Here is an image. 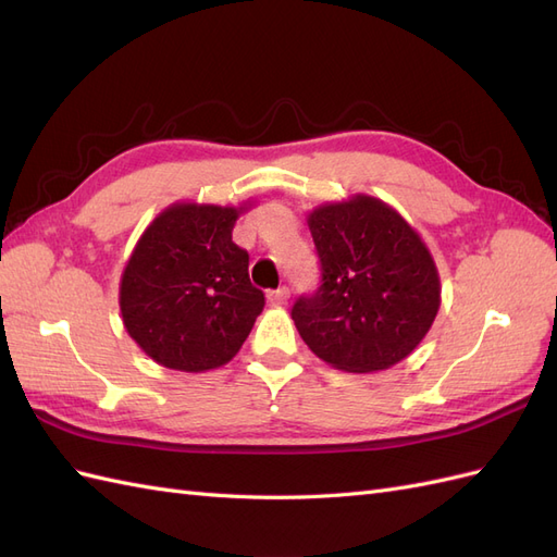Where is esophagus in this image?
Segmentation results:
<instances>
[{"instance_id":"34e87169","label":"esophagus","mask_w":557,"mask_h":557,"mask_svg":"<svg viewBox=\"0 0 557 557\" xmlns=\"http://www.w3.org/2000/svg\"><path fill=\"white\" fill-rule=\"evenodd\" d=\"M288 297H290V290L285 288V285H281V288H276V290H269L267 293V301L272 307H281V305H285V301H288Z\"/></svg>"}]
</instances>
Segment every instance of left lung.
Listing matches in <instances>:
<instances>
[{
    "label": "left lung",
    "mask_w": 557,
    "mask_h": 557,
    "mask_svg": "<svg viewBox=\"0 0 557 557\" xmlns=\"http://www.w3.org/2000/svg\"><path fill=\"white\" fill-rule=\"evenodd\" d=\"M320 285L293 320L320 360L352 374L381 372L423 342L442 305L425 242L385 201L356 195L307 218Z\"/></svg>",
    "instance_id": "left-lung-1"
}]
</instances>
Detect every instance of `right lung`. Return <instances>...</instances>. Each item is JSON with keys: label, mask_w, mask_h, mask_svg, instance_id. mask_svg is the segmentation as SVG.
Wrapping results in <instances>:
<instances>
[{"label": "right lung", "mask_w": 557, "mask_h": 557, "mask_svg": "<svg viewBox=\"0 0 557 557\" xmlns=\"http://www.w3.org/2000/svg\"><path fill=\"white\" fill-rule=\"evenodd\" d=\"M244 209L181 201L134 246L121 278L127 334L148 358L207 372L237 356L264 309L248 278V252L232 242Z\"/></svg>", "instance_id": "obj_1"}]
</instances>
